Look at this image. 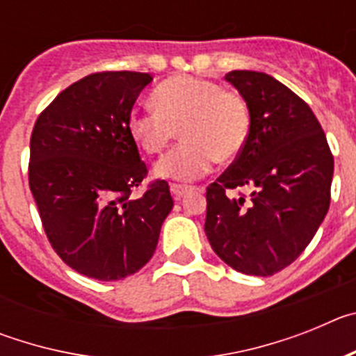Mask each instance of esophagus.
Instances as JSON below:
<instances>
[{
	"label": "esophagus",
	"mask_w": 356,
	"mask_h": 356,
	"mask_svg": "<svg viewBox=\"0 0 356 356\" xmlns=\"http://www.w3.org/2000/svg\"><path fill=\"white\" fill-rule=\"evenodd\" d=\"M188 191H191V187H187V185L171 184V193H172V196H175V200H181V197H184Z\"/></svg>",
	"instance_id": "1"
}]
</instances>
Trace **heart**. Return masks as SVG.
<instances>
[{
    "instance_id": "b5f03b06",
    "label": "heart",
    "mask_w": 356,
    "mask_h": 356,
    "mask_svg": "<svg viewBox=\"0 0 356 356\" xmlns=\"http://www.w3.org/2000/svg\"><path fill=\"white\" fill-rule=\"evenodd\" d=\"M155 110H134L128 134L144 153L159 155L180 131L178 147L159 160L155 175L193 181L212 169L216 159L232 162L242 153L251 130L246 99L212 80L176 76L153 90Z\"/></svg>"
}]
</instances>
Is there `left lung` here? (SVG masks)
<instances>
[{
	"label": "left lung",
	"mask_w": 356,
	"mask_h": 356,
	"mask_svg": "<svg viewBox=\"0 0 356 356\" xmlns=\"http://www.w3.org/2000/svg\"><path fill=\"white\" fill-rule=\"evenodd\" d=\"M250 106L248 143L207 187L205 234L235 271L271 276L291 266L330 209L333 156L310 106L266 72L232 71ZM235 188H246L250 197Z\"/></svg>",
	"instance_id": "left-lung-1"
}]
</instances>
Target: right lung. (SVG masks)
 <instances>
[{
  "mask_svg": "<svg viewBox=\"0 0 356 356\" xmlns=\"http://www.w3.org/2000/svg\"><path fill=\"white\" fill-rule=\"evenodd\" d=\"M147 72H94L69 85L37 118L30 191L56 254L80 275L114 282L149 262L172 209L165 180L131 197L147 175L128 118Z\"/></svg>",
  "mask_w": 356,
  "mask_h": 356,
  "instance_id": "obj_1",
  "label": "right lung"
}]
</instances>
